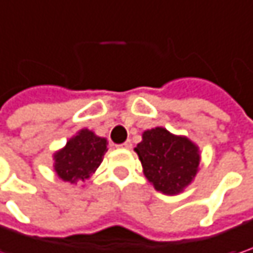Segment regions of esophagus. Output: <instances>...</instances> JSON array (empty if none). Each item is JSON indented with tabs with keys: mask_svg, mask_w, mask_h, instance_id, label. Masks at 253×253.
<instances>
[{
	"mask_svg": "<svg viewBox=\"0 0 253 253\" xmlns=\"http://www.w3.org/2000/svg\"><path fill=\"white\" fill-rule=\"evenodd\" d=\"M120 146H122V148H125V149H130V148H131V142H130V140H126V142H125V143H122Z\"/></svg>",
	"mask_w": 253,
	"mask_h": 253,
	"instance_id": "esophagus-1",
	"label": "esophagus"
}]
</instances>
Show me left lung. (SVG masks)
Here are the masks:
<instances>
[{"mask_svg": "<svg viewBox=\"0 0 253 253\" xmlns=\"http://www.w3.org/2000/svg\"><path fill=\"white\" fill-rule=\"evenodd\" d=\"M134 150L145 176L156 191L167 195L181 193L198 171V148L190 139L175 136L164 127L146 130Z\"/></svg>", "mask_w": 253, "mask_h": 253, "instance_id": "left-lung-1", "label": "left lung"}]
</instances>
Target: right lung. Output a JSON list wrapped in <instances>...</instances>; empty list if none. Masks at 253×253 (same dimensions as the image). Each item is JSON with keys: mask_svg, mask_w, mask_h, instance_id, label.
Segmentation results:
<instances>
[{"mask_svg": "<svg viewBox=\"0 0 253 253\" xmlns=\"http://www.w3.org/2000/svg\"><path fill=\"white\" fill-rule=\"evenodd\" d=\"M105 152L107 140L95 136L88 128H82L68 140L63 149L53 155L56 175L71 184L85 181L100 167Z\"/></svg>", "mask_w": 253, "mask_h": 253, "instance_id": "obj_1", "label": "right lung"}]
</instances>
